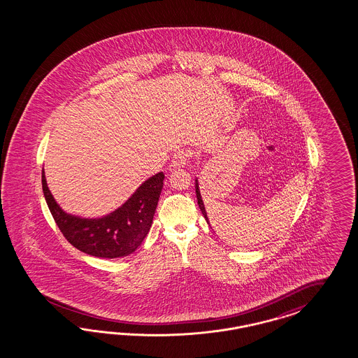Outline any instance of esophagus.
<instances>
[{"mask_svg":"<svg viewBox=\"0 0 358 358\" xmlns=\"http://www.w3.org/2000/svg\"><path fill=\"white\" fill-rule=\"evenodd\" d=\"M189 157H190V152L189 151H178L174 153L173 160L169 165V169H174V168H185L187 163H189Z\"/></svg>","mask_w":358,"mask_h":358,"instance_id":"1","label":"esophagus"}]
</instances>
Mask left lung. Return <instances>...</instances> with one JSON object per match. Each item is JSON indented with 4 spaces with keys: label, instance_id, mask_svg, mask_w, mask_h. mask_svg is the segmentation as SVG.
Returning <instances> with one entry per match:
<instances>
[{
    "label": "left lung",
    "instance_id": "8db88e82",
    "mask_svg": "<svg viewBox=\"0 0 358 358\" xmlns=\"http://www.w3.org/2000/svg\"><path fill=\"white\" fill-rule=\"evenodd\" d=\"M195 193H196V199H198V206L201 208V211H202V214H203V217L207 220V223H208V217H207L206 208H205V205H203V201H202V195H201V192H199V184H198V178H195ZM210 224V223H208Z\"/></svg>",
    "mask_w": 358,
    "mask_h": 358
}]
</instances>
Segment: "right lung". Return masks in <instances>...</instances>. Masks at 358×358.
Returning <instances> with one entry per match:
<instances>
[{"label":"right lung","mask_w":358,"mask_h":358,"mask_svg":"<svg viewBox=\"0 0 358 358\" xmlns=\"http://www.w3.org/2000/svg\"><path fill=\"white\" fill-rule=\"evenodd\" d=\"M164 185V173L145 180L130 198L99 217H83L64 211L48 189L42 171L43 194L57 227L78 250L102 259L129 256L138 250L152 226Z\"/></svg>","instance_id":"1"}]
</instances>
